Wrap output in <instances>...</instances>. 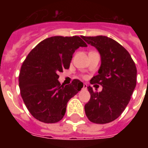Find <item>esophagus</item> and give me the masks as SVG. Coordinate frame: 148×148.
Here are the masks:
<instances>
[{
    "instance_id": "esophagus-1",
    "label": "esophagus",
    "mask_w": 148,
    "mask_h": 148,
    "mask_svg": "<svg viewBox=\"0 0 148 148\" xmlns=\"http://www.w3.org/2000/svg\"><path fill=\"white\" fill-rule=\"evenodd\" d=\"M87 87H88V85H87L86 84H84V85H83V90H86V89H87Z\"/></svg>"
}]
</instances>
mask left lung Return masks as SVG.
I'll return each mask as SVG.
<instances>
[{
  "instance_id": "1",
  "label": "left lung",
  "mask_w": 148,
  "mask_h": 148,
  "mask_svg": "<svg viewBox=\"0 0 148 148\" xmlns=\"http://www.w3.org/2000/svg\"><path fill=\"white\" fill-rule=\"evenodd\" d=\"M81 38L100 53L98 74L90 82L103 87L100 92L88 87L90 99L84 106L85 114L93 123L107 124L117 119L128 104L136 87L137 68L128 51L116 40L106 36Z\"/></svg>"
}]
</instances>
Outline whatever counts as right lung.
Returning <instances> with one entry per match:
<instances>
[{
    "label": "right lung",
    "mask_w": 148,
    "mask_h": 148,
    "mask_svg": "<svg viewBox=\"0 0 148 148\" xmlns=\"http://www.w3.org/2000/svg\"><path fill=\"white\" fill-rule=\"evenodd\" d=\"M87 47L78 36H54L40 42L29 53L19 75V88L27 110L38 121L57 123L66 112L67 103L83 88L74 80L60 85L58 73L68 69L74 51Z\"/></svg>",
    "instance_id": "obj_1"
}]
</instances>
